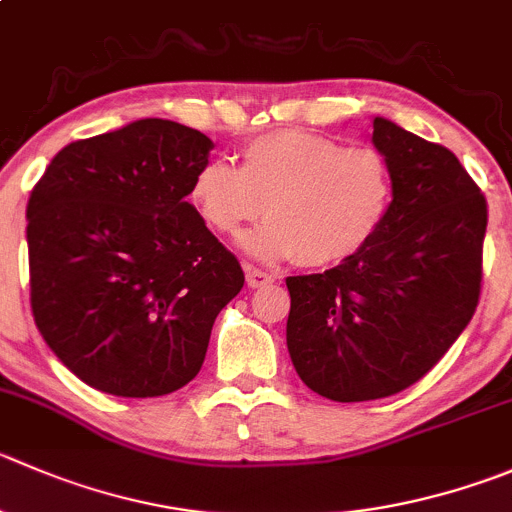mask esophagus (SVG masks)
Instances as JSON below:
<instances>
[{
	"label": "esophagus",
	"instance_id": "obj_1",
	"mask_svg": "<svg viewBox=\"0 0 512 512\" xmlns=\"http://www.w3.org/2000/svg\"><path fill=\"white\" fill-rule=\"evenodd\" d=\"M245 272H247V285H250V287H265V285H272V282L277 280L275 272L260 270V267L247 265Z\"/></svg>",
	"mask_w": 512,
	"mask_h": 512
}]
</instances>
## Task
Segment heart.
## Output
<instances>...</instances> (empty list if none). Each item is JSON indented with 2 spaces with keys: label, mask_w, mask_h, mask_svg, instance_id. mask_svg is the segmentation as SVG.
Instances as JSON below:
<instances>
[{
  "label": "heart",
  "mask_w": 512,
  "mask_h": 512,
  "mask_svg": "<svg viewBox=\"0 0 512 512\" xmlns=\"http://www.w3.org/2000/svg\"><path fill=\"white\" fill-rule=\"evenodd\" d=\"M192 205L212 232L237 237L245 225L270 220L245 237V250L265 262L300 260L330 267L365 250L393 200V177L372 147H345L302 130L257 135L242 147V167L210 160L192 180Z\"/></svg>",
  "instance_id": "heart-1"
}]
</instances>
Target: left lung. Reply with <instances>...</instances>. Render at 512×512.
I'll return each instance as SVG.
<instances>
[{"instance_id":"left-lung-1","label":"left lung","mask_w":512,"mask_h":512,"mask_svg":"<svg viewBox=\"0 0 512 512\" xmlns=\"http://www.w3.org/2000/svg\"><path fill=\"white\" fill-rule=\"evenodd\" d=\"M393 202L370 245L317 275L287 277V350L307 388L380 400L428 375L473 320L488 202L458 157L375 117Z\"/></svg>"}]
</instances>
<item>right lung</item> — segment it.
Returning a JSON list of instances; mask_svg holds the SVG:
<instances>
[{
	"label": "right lung",
	"mask_w": 512,
	"mask_h": 512,
	"mask_svg": "<svg viewBox=\"0 0 512 512\" xmlns=\"http://www.w3.org/2000/svg\"><path fill=\"white\" fill-rule=\"evenodd\" d=\"M210 137L140 119L57 152L27 205L29 302L54 355L117 398L175 393L200 372L237 257L187 202Z\"/></svg>",
	"instance_id": "add662e5"
}]
</instances>
